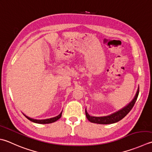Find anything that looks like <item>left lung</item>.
Segmentation results:
<instances>
[{
  "label": "left lung",
  "mask_w": 152,
  "mask_h": 152,
  "mask_svg": "<svg viewBox=\"0 0 152 152\" xmlns=\"http://www.w3.org/2000/svg\"><path fill=\"white\" fill-rule=\"evenodd\" d=\"M139 94V88H138L137 92L134 97V98L132 99V101L130 102L129 105L124 107V108L121 109L120 111L117 112H115L114 113L110 115L109 116H106V117H92L88 113L86 109V115L88 119L90 121L91 123H97V124H113L117 122L121 121V119L125 117V116L129 113L131 111V109L134 105V104L137 100V98Z\"/></svg>",
  "instance_id": "obj_1"
}]
</instances>
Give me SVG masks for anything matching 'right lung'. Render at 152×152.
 I'll return each mask as SVG.
<instances>
[{
    "instance_id": "add662e5",
    "label": "right lung",
    "mask_w": 152,
    "mask_h": 152,
    "mask_svg": "<svg viewBox=\"0 0 152 152\" xmlns=\"http://www.w3.org/2000/svg\"><path fill=\"white\" fill-rule=\"evenodd\" d=\"M26 116V115H25ZM62 116V113L58 115V116H56L55 117H53V118H48V119H44V120H36V119H33V118H29L28 117H27L26 116V117L29 119V121H31L32 122H34V123H38V124H49V123H54V122L56 121L57 120H58L59 118L61 117Z\"/></svg>"
}]
</instances>
